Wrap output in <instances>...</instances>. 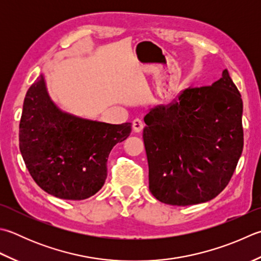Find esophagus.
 Segmentation results:
<instances>
[{
	"mask_svg": "<svg viewBox=\"0 0 261 261\" xmlns=\"http://www.w3.org/2000/svg\"><path fill=\"white\" fill-rule=\"evenodd\" d=\"M132 129H134L135 132H141L142 129H144V122L140 119L134 120V122H132Z\"/></svg>",
	"mask_w": 261,
	"mask_h": 261,
	"instance_id": "esophagus-1",
	"label": "esophagus"
}]
</instances>
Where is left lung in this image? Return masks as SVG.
<instances>
[{"mask_svg":"<svg viewBox=\"0 0 261 261\" xmlns=\"http://www.w3.org/2000/svg\"><path fill=\"white\" fill-rule=\"evenodd\" d=\"M243 103L225 69L212 86L185 89L145 116L149 190L161 202L212 200L228 185L243 149Z\"/></svg>","mask_w":261,"mask_h":261,"instance_id":"obj_1","label":"left lung"}]
</instances>
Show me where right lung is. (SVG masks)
Listing matches in <instances>:
<instances>
[{
	"label": "right lung",
	"instance_id": "1",
	"mask_svg": "<svg viewBox=\"0 0 261 261\" xmlns=\"http://www.w3.org/2000/svg\"><path fill=\"white\" fill-rule=\"evenodd\" d=\"M130 132L129 122L110 124L60 110L40 74L24 97L19 148L30 175L44 191L84 200L104 186L112 148Z\"/></svg>",
	"mask_w": 261,
	"mask_h": 261
}]
</instances>
